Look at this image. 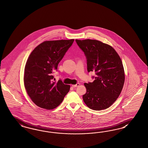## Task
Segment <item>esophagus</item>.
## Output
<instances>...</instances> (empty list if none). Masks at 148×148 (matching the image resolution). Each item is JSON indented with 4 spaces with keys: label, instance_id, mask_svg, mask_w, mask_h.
<instances>
[{
    "label": "esophagus",
    "instance_id": "34e87169",
    "mask_svg": "<svg viewBox=\"0 0 148 148\" xmlns=\"http://www.w3.org/2000/svg\"><path fill=\"white\" fill-rule=\"evenodd\" d=\"M79 85H80V84H79V83H77V84H75V85H72L71 86H72V87H73V88H76L77 86H79Z\"/></svg>",
    "mask_w": 148,
    "mask_h": 148
}]
</instances>
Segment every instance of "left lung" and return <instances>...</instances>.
Masks as SVG:
<instances>
[{
  "mask_svg": "<svg viewBox=\"0 0 148 148\" xmlns=\"http://www.w3.org/2000/svg\"><path fill=\"white\" fill-rule=\"evenodd\" d=\"M87 59L88 71H95L92 83H85L83 100L90 108L100 111L111 106L120 95L125 80L124 68L110 45L96 40H75Z\"/></svg>",
  "mask_w": 148,
  "mask_h": 148,
  "instance_id": "1",
  "label": "left lung"
}]
</instances>
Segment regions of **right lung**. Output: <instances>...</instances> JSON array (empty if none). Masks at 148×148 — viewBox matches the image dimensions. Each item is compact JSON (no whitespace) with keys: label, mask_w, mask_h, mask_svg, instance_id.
Wrapping results in <instances>:
<instances>
[{"label":"right lung","mask_w":148,"mask_h":148,"mask_svg":"<svg viewBox=\"0 0 148 148\" xmlns=\"http://www.w3.org/2000/svg\"><path fill=\"white\" fill-rule=\"evenodd\" d=\"M74 41H46L30 54L24 69V86L37 106L48 110L54 109L69 92V85L64 84L60 80L57 83L53 82V73Z\"/></svg>","instance_id":"right-lung-1"}]
</instances>
